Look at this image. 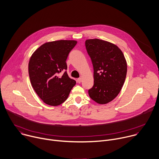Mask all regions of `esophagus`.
<instances>
[{"instance_id": "34e87169", "label": "esophagus", "mask_w": 159, "mask_h": 159, "mask_svg": "<svg viewBox=\"0 0 159 159\" xmlns=\"http://www.w3.org/2000/svg\"><path fill=\"white\" fill-rule=\"evenodd\" d=\"M77 82H79V83H80L81 82V81H82V78H79V79H77Z\"/></svg>"}]
</instances>
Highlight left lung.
Here are the masks:
<instances>
[{"label": "left lung", "mask_w": 159, "mask_h": 159, "mask_svg": "<svg viewBox=\"0 0 159 159\" xmlns=\"http://www.w3.org/2000/svg\"><path fill=\"white\" fill-rule=\"evenodd\" d=\"M85 48L94 69V85L88 91L99 104H107L119 94L127 74V62L122 51L111 42L98 39L85 40Z\"/></svg>", "instance_id": "1"}]
</instances>
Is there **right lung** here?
I'll use <instances>...</instances> for the list:
<instances>
[{"label":"right lung","mask_w":159,"mask_h":159,"mask_svg":"<svg viewBox=\"0 0 159 159\" xmlns=\"http://www.w3.org/2000/svg\"><path fill=\"white\" fill-rule=\"evenodd\" d=\"M76 40H60L46 42L32 55L28 63V74L32 87L46 104L58 106L65 102L75 85L66 71V60L77 44Z\"/></svg>","instance_id":"1"}]
</instances>
